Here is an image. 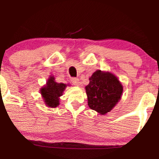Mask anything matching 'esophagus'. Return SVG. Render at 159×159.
<instances>
[{
    "instance_id": "34e87169",
    "label": "esophagus",
    "mask_w": 159,
    "mask_h": 159,
    "mask_svg": "<svg viewBox=\"0 0 159 159\" xmlns=\"http://www.w3.org/2000/svg\"><path fill=\"white\" fill-rule=\"evenodd\" d=\"M71 81H72V83L74 85H75V86H79L80 85V81H79V79H78V78H72V80H71Z\"/></svg>"
}]
</instances>
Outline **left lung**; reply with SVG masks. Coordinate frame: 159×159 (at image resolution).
I'll use <instances>...</instances> for the list:
<instances>
[{
    "instance_id": "left-lung-1",
    "label": "left lung",
    "mask_w": 159,
    "mask_h": 159,
    "mask_svg": "<svg viewBox=\"0 0 159 159\" xmlns=\"http://www.w3.org/2000/svg\"><path fill=\"white\" fill-rule=\"evenodd\" d=\"M85 87L88 106L101 115L110 112L119 102L123 87L118 78L109 72L96 70Z\"/></svg>"
}]
</instances>
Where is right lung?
Masks as SVG:
<instances>
[{"instance_id":"1","label":"right lung","mask_w":159,"mask_h":159,"mask_svg":"<svg viewBox=\"0 0 159 159\" xmlns=\"http://www.w3.org/2000/svg\"><path fill=\"white\" fill-rule=\"evenodd\" d=\"M68 84L57 83L54 76L50 75L46 84L40 89L45 105L49 107H57L60 104V97L63 95V91Z\"/></svg>"}]
</instances>
